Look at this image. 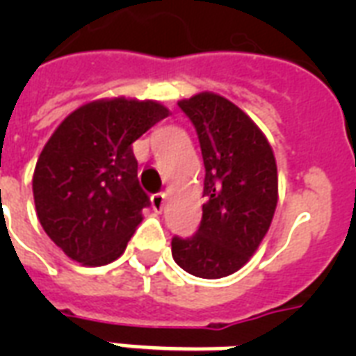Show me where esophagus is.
Segmentation results:
<instances>
[{"label": "esophagus", "mask_w": 356, "mask_h": 356, "mask_svg": "<svg viewBox=\"0 0 356 356\" xmlns=\"http://www.w3.org/2000/svg\"><path fill=\"white\" fill-rule=\"evenodd\" d=\"M164 203H166V194L164 192H156V194L151 195V205H153L155 212H161L164 209Z\"/></svg>", "instance_id": "1"}]
</instances>
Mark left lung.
Segmentation results:
<instances>
[{"mask_svg": "<svg viewBox=\"0 0 356 356\" xmlns=\"http://www.w3.org/2000/svg\"><path fill=\"white\" fill-rule=\"evenodd\" d=\"M177 105L200 138L205 205L195 234L172 238V254L192 275L220 279L240 270L270 229L275 156L253 120L225 97L201 92Z\"/></svg>", "mask_w": 356, "mask_h": 356, "instance_id": "8db88e82", "label": "left lung"}]
</instances>
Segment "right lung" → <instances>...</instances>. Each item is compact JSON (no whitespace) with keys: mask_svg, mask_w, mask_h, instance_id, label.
Listing matches in <instances>:
<instances>
[{"mask_svg":"<svg viewBox=\"0 0 356 356\" xmlns=\"http://www.w3.org/2000/svg\"><path fill=\"white\" fill-rule=\"evenodd\" d=\"M168 114L156 102L102 99L74 111L47 140L33 175L36 214L70 259L103 266L125 251L151 205L131 144Z\"/></svg>","mask_w":356,"mask_h":356,"instance_id":"obj_1","label":"right lung"}]
</instances>
